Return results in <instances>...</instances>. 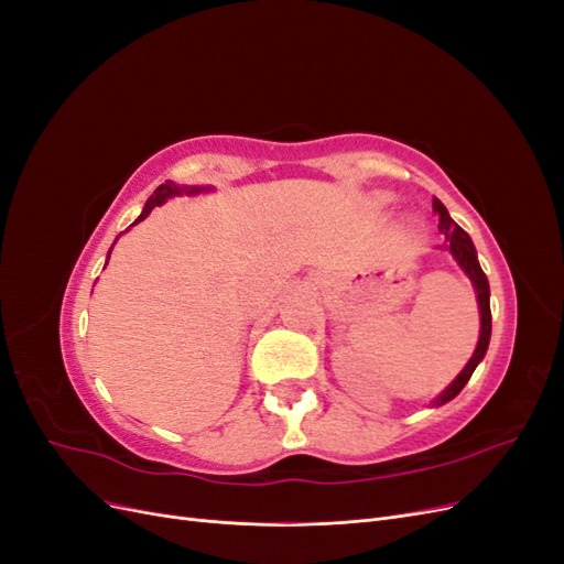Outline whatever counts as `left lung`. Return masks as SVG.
I'll return each mask as SVG.
<instances>
[{
	"instance_id": "1",
	"label": "left lung",
	"mask_w": 564,
	"mask_h": 564,
	"mask_svg": "<svg viewBox=\"0 0 564 564\" xmlns=\"http://www.w3.org/2000/svg\"><path fill=\"white\" fill-rule=\"evenodd\" d=\"M433 212L440 216V226H437L440 232L447 237L445 247L452 251V256L456 259V263L460 265V270H464L466 275L470 278L475 292H477V305H480V340H477V348L468 360V365L464 367V371H460L458 377L452 381V386L442 390L437 400L433 402V404H445V402L454 400L460 390H464V386L473 377L475 367L482 362V357H485L487 346H489V336H491V311H489V282H487V275L480 268V261H477V251H475V245L468 237V232L454 224V218L449 216L447 207L437 197L433 199Z\"/></svg>"
}]
</instances>
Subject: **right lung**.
Segmentation results:
<instances>
[{
	"mask_svg": "<svg viewBox=\"0 0 564 564\" xmlns=\"http://www.w3.org/2000/svg\"><path fill=\"white\" fill-rule=\"evenodd\" d=\"M202 191H212V187H199V185H176V183H172V181H166V183H162L155 193L150 195V199L145 202V207H143V212H141V216L133 220V226L139 224V220H143V218H148V214L155 209V207H160V204H164L169 197H176V195H197V193H202ZM108 259H110V251H108Z\"/></svg>",
	"mask_w": 564,
	"mask_h": 564,
	"instance_id": "add662e5",
	"label": "right lung"
}]
</instances>
